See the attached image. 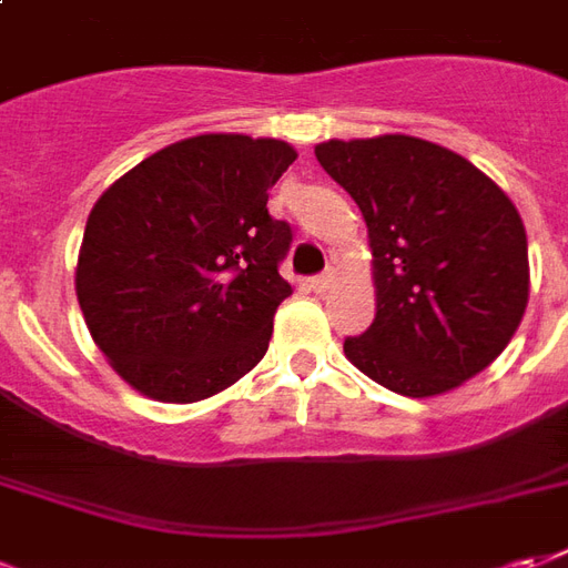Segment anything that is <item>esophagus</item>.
I'll return each mask as SVG.
<instances>
[{
	"label": "esophagus",
	"mask_w": 568,
	"mask_h": 568,
	"mask_svg": "<svg viewBox=\"0 0 568 568\" xmlns=\"http://www.w3.org/2000/svg\"><path fill=\"white\" fill-rule=\"evenodd\" d=\"M333 284H335V268L333 266L326 268L324 275H317V278H312V290H314V293H326V290L333 287Z\"/></svg>",
	"instance_id": "obj_1"
}]
</instances>
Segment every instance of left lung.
I'll use <instances>...</instances> for the list:
<instances>
[{
    "label": "left lung",
    "instance_id": "8db88e82",
    "mask_svg": "<svg viewBox=\"0 0 568 568\" xmlns=\"http://www.w3.org/2000/svg\"><path fill=\"white\" fill-rule=\"evenodd\" d=\"M369 230L375 321L345 357L412 399L475 378L505 351L529 300L527 230L481 169L415 135L314 148Z\"/></svg>",
    "mask_w": 568,
    "mask_h": 568
}]
</instances>
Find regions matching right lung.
<instances>
[{
	"mask_svg": "<svg viewBox=\"0 0 568 568\" xmlns=\"http://www.w3.org/2000/svg\"><path fill=\"white\" fill-rule=\"evenodd\" d=\"M293 144L205 132L120 175L87 217L74 293L120 378L156 403H199L266 357L293 287L278 275L290 226L268 190Z\"/></svg>",
	"mask_w": 568,
	"mask_h": 568,
	"instance_id": "add662e5",
	"label": "right lung"
}]
</instances>
